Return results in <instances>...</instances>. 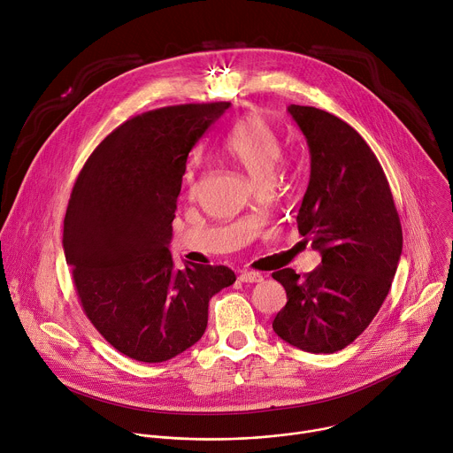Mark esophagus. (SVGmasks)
<instances>
[{"mask_svg":"<svg viewBox=\"0 0 453 453\" xmlns=\"http://www.w3.org/2000/svg\"><path fill=\"white\" fill-rule=\"evenodd\" d=\"M238 280L243 283H260L264 281V276L260 273H242Z\"/></svg>","mask_w":453,"mask_h":453,"instance_id":"1","label":"esophagus"}]
</instances>
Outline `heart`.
Masks as SVG:
<instances>
[{"instance_id":"1","label":"heart","mask_w":453,"mask_h":453,"mask_svg":"<svg viewBox=\"0 0 453 453\" xmlns=\"http://www.w3.org/2000/svg\"><path fill=\"white\" fill-rule=\"evenodd\" d=\"M226 152L234 159L257 184H271L285 156V145L276 128L260 114L243 116L226 138ZM189 196L199 191L197 172L189 168L184 175Z\"/></svg>"}]
</instances>
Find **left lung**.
I'll return each instance as SVG.
<instances>
[{
  "label": "left lung",
  "mask_w": 453,
  "mask_h": 453,
  "mask_svg": "<svg viewBox=\"0 0 453 453\" xmlns=\"http://www.w3.org/2000/svg\"><path fill=\"white\" fill-rule=\"evenodd\" d=\"M310 149V182L297 227L322 256L308 274H273L287 304L273 320L285 342L335 353L371 325L389 294L403 247L393 193L374 152L351 125L308 105H288Z\"/></svg>",
  "instance_id": "left-lung-1"
}]
</instances>
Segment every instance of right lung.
I'll return each mask as SVG.
<instances>
[{
    "label": "right lung",
    "instance_id": "right-lung-1",
    "mask_svg": "<svg viewBox=\"0 0 453 453\" xmlns=\"http://www.w3.org/2000/svg\"><path fill=\"white\" fill-rule=\"evenodd\" d=\"M229 105L184 104L127 119L75 180L64 254L91 325L128 358L165 362L196 344L210 299L236 280L226 265L175 271L168 250L188 154Z\"/></svg>",
    "mask_w": 453,
    "mask_h": 453
}]
</instances>
